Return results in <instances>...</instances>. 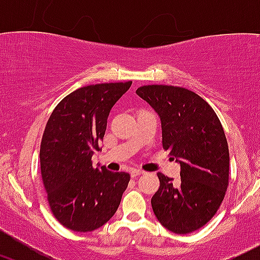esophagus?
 <instances>
[{
    "label": "esophagus",
    "instance_id": "esophagus-1",
    "mask_svg": "<svg viewBox=\"0 0 260 260\" xmlns=\"http://www.w3.org/2000/svg\"><path fill=\"white\" fill-rule=\"evenodd\" d=\"M143 174V171L142 170H140V169H133L132 171H131V176L132 177H137V176H140V175H142Z\"/></svg>",
    "mask_w": 260,
    "mask_h": 260
}]
</instances>
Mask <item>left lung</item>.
<instances>
[{"label": "left lung", "instance_id": "obj_1", "mask_svg": "<svg viewBox=\"0 0 260 260\" xmlns=\"http://www.w3.org/2000/svg\"><path fill=\"white\" fill-rule=\"evenodd\" d=\"M136 93L158 113L162 148L181 166L177 183L157 174L154 215L170 232H195L216 214L229 185V146L221 123L210 104L188 89L143 85Z\"/></svg>", "mask_w": 260, "mask_h": 260}]
</instances>
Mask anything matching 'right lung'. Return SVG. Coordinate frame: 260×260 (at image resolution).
Instances as JSON below:
<instances>
[{
	"mask_svg": "<svg viewBox=\"0 0 260 260\" xmlns=\"http://www.w3.org/2000/svg\"><path fill=\"white\" fill-rule=\"evenodd\" d=\"M132 81L86 85L50 114L40 146V169L52 215L67 229L93 232L115 214L131 175L93 167L107 119Z\"/></svg>",
	"mask_w": 260,
	"mask_h": 260,
	"instance_id": "obj_1",
	"label": "right lung"
}]
</instances>
